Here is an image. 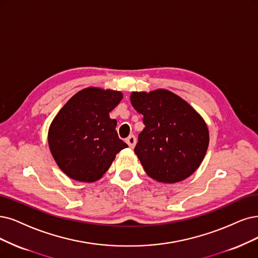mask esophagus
Masks as SVG:
<instances>
[{
  "instance_id": "esophagus-1",
  "label": "esophagus",
  "mask_w": 258,
  "mask_h": 258,
  "mask_svg": "<svg viewBox=\"0 0 258 258\" xmlns=\"http://www.w3.org/2000/svg\"><path fill=\"white\" fill-rule=\"evenodd\" d=\"M126 144L128 145V147L131 148V149H133V148H135V145H136V138H135V136L134 135H130L127 138H126Z\"/></svg>"
}]
</instances>
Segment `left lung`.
I'll use <instances>...</instances> for the list:
<instances>
[{"label": "left lung", "mask_w": 258, "mask_h": 258, "mask_svg": "<svg viewBox=\"0 0 258 258\" xmlns=\"http://www.w3.org/2000/svg\"><path fill=\"white\" fill-rule=\"evenodd\" d=\"M131 102L144 114L146 127L134 151L147 174L166 184L191 175L203 161L209 144L208 127L201 114L167 89L134 91Z\"/></svg>", "instance_id": "obj_1"}]
</instances>
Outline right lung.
Masks as SVG:
<instances>
[{"instance_id": "obj_1", "label": "right lung", "mask_w": 258, "mask_h": 258, "mask_svg": "<svg viewBox=\"0 0 258 258\" xmlns=\"http://www.w3.org/2000/svg\"><path fill=\"white\" fill-rule=\"evenodd\" d=\"M123 98L121 91L87 87L67 102L53 119L47 142L57 166L84 183L100 179L123 149L117 120L109 112Z\"/></svg>"}]
</instances>
